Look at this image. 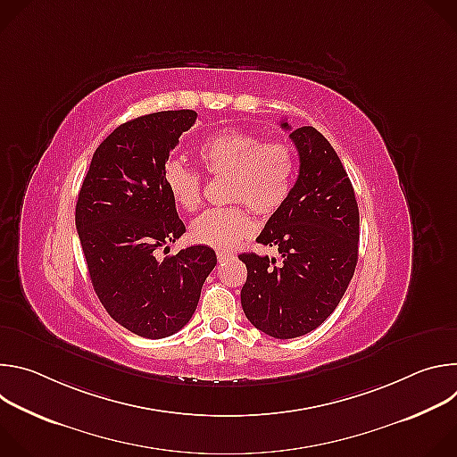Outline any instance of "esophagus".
Segmentation results:
<instances>
[{"label": "esophagus", "mask_w": 457, "mask_h": 457, "mask_svg": "<svg viewBox=\"0 0 457 457\" xmlns=\"http://www.w3.org/2000/svg\"><path fill=\"white\" fill-rule=\"evenodd\" d=\"M233 256V253H229V251H217V260L219 262H226L228 258H231Z\"/></svg>", "instance_id": "34e87169"}]
</instances>
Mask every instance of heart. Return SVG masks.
<instances>
[{
    "instance_id": "heart-1",
    "label": "heart",
    "mask_w": 457,
    "mask_h": 457,
    "mask_svg": "<svg viewBox=\"0 0 457 457\" xmlns=\"http://www.w3.org/2000/svg\"><path fill=\"white\" fill-rule=\"evenodd\" d=\"M199 161L210 177H226L224 199L242 203L260 217H273L287 199L296 179V154L287 141H266L245 129H224L203 141ZM162 180L171 201L184 212L203 203V177L180 161H170ZM242 204L208 210L189 226L191 238L213 247L231 249L247 238L253 219Z\"/></svg>"
}]
</instances>
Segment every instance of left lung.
<instances>
[{
	"mask_svg": "<svg viewBox=\"0 0 457 457\" xmlns=\"http://www.w3.org/2000/svg\"><path fill=\"white\" fill-rule=\"evenodd\" d=\"M284 129L300 157L298 179L286 206L256 242L282 256L242 253L247 280L242 309L258 331L278 340L314 331L340 303L358 262L360 213L340 157L316 128Z\"/></svg>",
	"mask_w": 457,
	"mask_h": 457,
	"instance_id": "left-lung-1",
	"label": "left lung"
}]
</instances>
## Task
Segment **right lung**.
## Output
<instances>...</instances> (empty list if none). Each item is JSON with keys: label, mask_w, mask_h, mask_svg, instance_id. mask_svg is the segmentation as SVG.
<instances>
[{"label": "right lung", "mask_w": 457, "mask_h": 457, "mask_svg": "<svg viewBox=\"0 0 457 457\" xmlns=\"http://www.w3.org/2000/svg\"><path fill=\"white\" fill-rule=\"evenodd\" d=\"M195 119L193 110H168L117 126L96 150L76 204L96 295L124 329L150 340L171 337L191 320L217 264L208 245L180 249L162 262L154 254L186 231L162 170Z\"/></svg>", "instance_id": "obj_1"}]
</instances>
